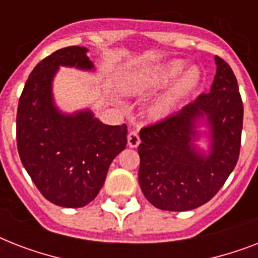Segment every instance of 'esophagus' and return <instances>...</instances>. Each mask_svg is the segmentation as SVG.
I'll list each match as a JSON object with an SVG mask.
<instances>
[{"label":"esophagus","instance_id":"1","mask_svg":"<svg viewBox=\"0 0 258 258\" xmlns=\"http://www.w3.org/2000/svg\"><path fill=\"white\" fill-rule=\"evenodd\" d=\"M127 142H128L130 147H137L139 143H141V138H139V134L137 131H131L127 137Z\"/></svg>","mask_w":258,"mask_h":258}]
</instances>
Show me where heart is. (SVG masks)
<instances>
[{
	"label": "heart",
	"instance_id": "heart-1",
	"mask_svg": "<svg viewBox=\"0 0 258 258\" xmlns=\"http://www.w3.org/2000/svg\"><path fill=\"white\" fill-rule=\"evenodd\" d=\"M184 62L172 61L165 66L155 67L153 70L145 71L142 74L134 76L128 83V91L137 95L153 92L172 82L178 75L183 71ZM201 80L200 71L197 68H190L182 75V78L176 82V84L165 93L159 100L154 104V113L155 115H165L175 105V103L180 97L187 92L192 91L198 86Z\"/></svg>",
	"mask_w": 258,
	"mask_h": 258
}]
</instances>
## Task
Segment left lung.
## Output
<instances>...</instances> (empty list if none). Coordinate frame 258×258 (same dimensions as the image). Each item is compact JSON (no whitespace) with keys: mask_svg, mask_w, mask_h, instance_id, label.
<instances>
[{"mask_svg":"<svg viewBox=\"0 0 258 258\" xmlns=\"http://www.w3.org/2000/svg\"><path fill=\"white\" fill-rule=\"evenodd\" d=\"M214 60L210 92L139 133V184L150 204L161 210L187 212L206 204L238 161L244 105L232 68L218 56ZM201 125L209 130L208 154L194 145Z\"/></svg>","mask_w":258,"mask_h":258,"instance_id":"obj_1","label":"left lung"}]
</instances>
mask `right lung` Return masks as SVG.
I'll list each match as a JSON object with an SVG mask.
<instances>
[{
  "instance_id": "right-lung-1",
  "label": "right lung",
  "mask_w": 258,
  "mask_h": 258,
  "mask_svg": "<svg viewBox=\"0 0 258 258\" xmlns=\"http://www.w3.org/2000/svg\"><path fill=\"white\" fill-rule=\"evenodd\" d=\"M84 46L62 48L30 72L17 108V149L42 196L62 208L95 200L111 162L127 145V125L101 123L89 109L64 113L56 107L52 83L60 67L93 71Z\"/></svg>"
}]
</instances>
